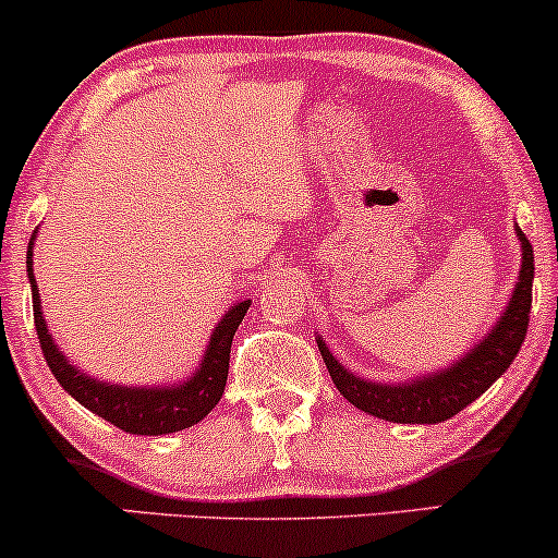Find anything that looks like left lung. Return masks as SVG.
<instances>
[{
	"mask_svg": "<svg viewBox=\"0 0 558 558\" xmlns=\"http://www.w3.org/2000/svg\"><path fill=\"white\" fill-rule=\"evenodd\" d=\"M517 239H520L522 262L520 275L507 301L501 317L494 322L486 338L478 340L465 355L452 361L441 372H428L424 377H411L405 381H374L364 379L335 359L330 348L322 338H317L319 353L325 359L327 372L340 389V395L374 418L392 421V424H441V421L458 415L475 398H481L488 387L494 385L509 364L520 353L522 340L527 332L530 304H533V278H535V257L533 246L520 226H514Z\"/></svg>",
	"mask_w": 558,
	"mask_h": 558,
	"instance_id": "left-lung-1",
	"label": "left lung"
}]
</instances>
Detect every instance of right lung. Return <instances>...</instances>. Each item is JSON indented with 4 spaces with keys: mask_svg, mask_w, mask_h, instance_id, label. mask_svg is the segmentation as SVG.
Segmentation results:
<instances>
[{
    "mask_svg": "<svg viewBox=\"0 0 558 558\" xmlns=\"http://www.w3.org/2000/svg\"><path fill=\"white\" fill-rule=\"evenodd\" d=\"M36 236L38 228L33 231L28 254H25V270H28L33 293V319H36L38 343H41L46 364H49L59 385L64 387V392H70L87 411H93L100 418L109 421V424L130 434L160 436L199 424L218 405V400L223 398L233 335H236L252 301H236L218 319L210 340H207L203 361L194 368L192 377H186L184 381H173V385H113L109 379L90 377L83 368L72 364L62 353V348L53 343L44 319L36 275H33V241H36Z\"/></svg>",
    "mask_w": 558,
    "mask_h": 558,
    "instance_id": "add662e5",
    "label": "right lung"
}]
</instances>
